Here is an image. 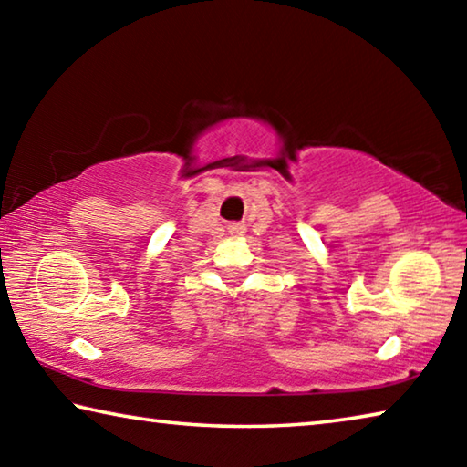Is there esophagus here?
I'll use <instances>...</instances> for the list:
<instances>
[{
  "label": "esophagus",
  "instance_id": "34e87169",
  "mask_svg": "<svg viewBox=\"0 0 467 467\" xmlns=\"http://www.w3.org/2000/svg\"><path fill=\"white\" fill-rule=\"evenodd\" d=\"M228 233H231L233 236H239L244 233V226L243 224H231L228 226Z\"/></svg>",
  "mask_w": 467,
  "mask_h": 467
}]
</instances>
